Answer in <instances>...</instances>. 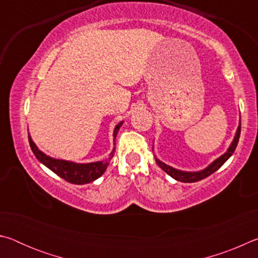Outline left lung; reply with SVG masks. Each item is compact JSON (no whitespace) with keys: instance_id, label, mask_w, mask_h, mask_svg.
Masks as SVG:
<instances>
[{"instance_id":"left-lung-1","label":"left lung","mask_w":258,"mask_h":258,"mask_svg":"<svg viewBox=\"0 0 258 258\" xmlns=\"http://www.w3.org/2000/svg\"><path fill=\"white\" fill-rule=\"evenodd\" d=\"M240 131H241V123L239 121V125H238V128H237V132H235L234 138L232 140V142H231L230 147L228 148V150H226L223 155L218 157L214 161H212L211 164H209L206 168L204 169H200V171L197 172H186V171H181V169H177V168H174L172 166H169L167 164L163 163V161L159 160L157 157L155 156V159H156V163L158 164L159 167L163 169L164 172H166L168 174L169 176H172L174 180L176 181H180V182H184V183H194V182H198L200 180H203V178L207 177L213 174L214 172H216L218 168L221 167L222 165H223L226 160H228L232 154L235 150V148L238 146V142H239V137H240Z\"/></svg>"}]
</instances>
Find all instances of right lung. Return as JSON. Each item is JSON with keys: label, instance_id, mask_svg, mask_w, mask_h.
<instances>
[{"label": "right lung", "instance_id": "obj_1", "mask_svg": "<svg viewBox=\"0 0 258 258\" xmlns=\"http://www.w3.org/2000/svg\"><path fill=\"white\" fill-rule=\"evenodd\" d=\"M124 120L119 121L118 124L116 125L115 130H113V141L117 137V133H118L119 128L123 125ZM28 140L29 145L32 148V151L36 158L41 161V163L46 166L47 168L51 169L52 172L55 173L56 175L60 176L63 180H66L69 183H73V184H86V183H91L97 180L102 174L106 172V169L109 165V161L115 155V149L113 147L112 151L109 154L108 158L104 160H99V161H93V163H75V161H69L64 159H56L52 158V157L45 155L44 152L38 149L37 146L35 145L34 141L32 140V137L28 134ZM116 143L113 142V146Z\"/></svg>", "mask_w": 258, "mask_h": 258}]
</instances>
